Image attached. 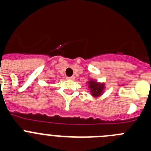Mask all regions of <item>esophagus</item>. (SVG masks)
Instances as JSON below:
<instances>
[{
  "mask_svg": "<svg viewBox=\"0 0 151 151\" xmlns=\"http://www.w3.org/2000/svg\"><path fill=\"white\" fill-rule=\"evenodd\" d=\"M67 79H69V80H74L75 79V77L74 76L67 77Z\"/></svg>",
  "mask_w": 151,
  "mask_h": 151,
  "instance_id": "esophagus-1",
  "label": "esophagus"
}]
</instances>
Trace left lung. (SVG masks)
<instances>
[{"instance_id": "8db88e82", "label": "left lung", "mask_w": 151, "mask_h": 151, "mask_svg": "<svg viewBox=\"0 0 151 151\" xmlns=\"http://www.w3.org/2000/svg\"><path fill=\"white\" fill-rule=\"evenodd\" d=\"M89 84V88H91V92L92 93V95L94 97L101 95L104 90V84H99L94 81H90L88 82Z\"/></svg>"}]
</instances>
